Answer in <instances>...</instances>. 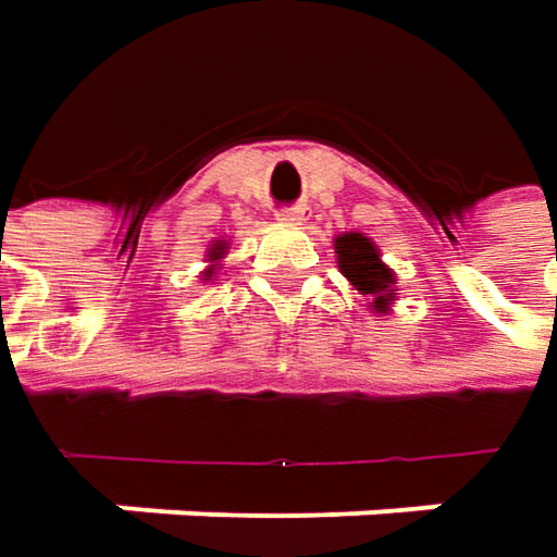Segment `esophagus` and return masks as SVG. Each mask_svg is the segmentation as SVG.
<instances>
[{
	"mask_svg": "<svg viewBox=\"0 0 557 557\" xmlns=\"http://www.w3.org/2000/svg\"><path fill=\"white\" fill-rule=\"evenodd\" d=\"M275 219H278L282 225H304V222L310 219V207H307V203H297V207L278 209Z\"/></svg>",
	"mask_w": 557,
	"mask_h": 557,
	"instance_id": "1",
	"label": "esophagus"
}]
</instances>
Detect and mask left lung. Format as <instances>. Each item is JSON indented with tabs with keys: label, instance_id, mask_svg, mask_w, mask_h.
I'll list each match as a JSON object with an SVG mask.
<instances>
[{
	"label": "left lung",
	"instance_id": "1",
	"mask_svg": "<svg viewBox=\"0 0 557 557\" xmlns=\"http://www.w3.org/2000/svg\"><path fill=\"white\" fill-rule=\"evenodd\" d=\"M332 244H335L338 269L350 282V288L370 300L367 310L388 317L395 294H398V278L388 265L382 263V253H379L373 237L360 235V232H345V235H335Z\"/></svg>",
	"mask_w": 557,
	"mask_h": 557
}]
</instances>
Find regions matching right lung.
<instances>
[{
  "label": "right lung",
  "instance_id": "1",
  "mask_svg": "<svg viewBox=\"0 0 557 557\" xmlns=\"http://www.w3.org/2000/svg\"><path fill=\"white\" fill-rule=\"evenodd\" d=\"M225 253H228V240H212L207 250V269H203V282L209 278H215L219 275V263L225 260Z\"/></svg>",
  "mask_w": 557,
  "mask_h": 557
}]
</instances>
